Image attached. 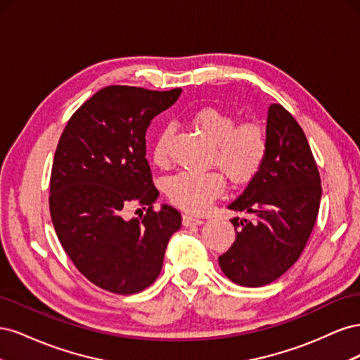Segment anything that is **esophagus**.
Segmentation results:
<instances>
[{
    "label": "esophagus",
    "mask_w": 360,
    "mask_h": 360,
    "mask_svg": "<svg viewBox=\"0 0 360 360\" xmlns=\"http://www.w3.org/2000/svg\"><path fill=\"white\" fill-rule=\"evenodd\" d=\"M204 221L200 219V217H193L191 214H183V225L184 226H195V225H201Z\"/></svg>",
    "instance_id": "esophagus-1"
}]
</instances>
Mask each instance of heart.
Instances as JSON below:
<instances>
[{"label": "heart", "mask_w": 360, "mask_h": 360, "mask_svg": "<svg viewBox=\"0 0 360 360\" xmlns=\"http://www.w3.org/2000/svg\"><path fill=\"white\" fill-rule=\"evenodd\" d=\"M193 129L201 132L212 144L209 163L219 168L233 183L252 179L263 165L269 139L264 127L254 123H238L234 115L219 108L207 106L191 117ZM171 130L162 129L153 144V160L158 167L168 165ZM225 189L221 172L181 171L167 181L169 200L181 209L201 213Z\"/></svg>", "instance_id": "b5f03b06"}]
</instances>
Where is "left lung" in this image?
Wrapping results in <instances>:
<instances>
[{
  "label": "left lung",
  "instance_id": "8db88e82",
  "mask_svg": "<svg viewBox=\"0 0 360 360\" xmlns=\"http://www.w3.org/2000/svg\"><path fill=\"white\" fill-rule=\"evenodd\" d=\"M269 150L263 165L228 209L236 240L219 258L225 276L243 287H261L296 263L314 230L321 180L308 139L284 106L270 105Z\"/></svg>",
  "mask_w": 360,
  "mask_h": 360
}]
</instances>
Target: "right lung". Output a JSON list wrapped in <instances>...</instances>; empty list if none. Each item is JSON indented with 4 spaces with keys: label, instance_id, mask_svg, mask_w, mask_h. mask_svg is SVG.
<instances>
[{
    "label": "right lung",
    "instance_id": "obj_1",
    "mask_svg": "<svg viewBox=\"0 0 360 360\" xmlns=\"http://www.w3.org/2000/svg\"><path fill=\"white\" fill-rule=\"evenodd\" d=\"M180 94L181 89L105 86L75 111L58 141L51 219L75 267L106 291L134 294L153 284L169 238L181 226L174 207L153 209L159 191L146 159L150 122ZM132 202L146 213L126 221Z\"/></svg>",
    "mask_w": 360,
    "mask_h": 360
}]
</instances>
